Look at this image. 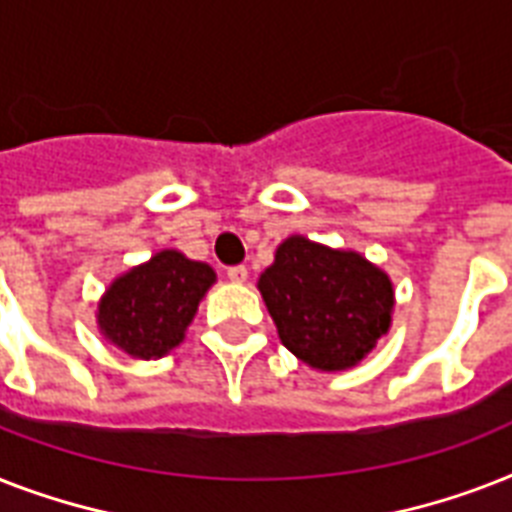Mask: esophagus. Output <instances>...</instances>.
I'll use <instances>...</instances> for the list:
<instances>
[{
	"instance_id": "1",
	"label": "esophagus",
	"mask_w": 512,
	"mask_h": 512,
	"mask_svg": "<svg viewBox=\"0 0 512 512\" xmlns=\"http://www.w3.org/2000/svg\"><path fill=\"white\" fill-rule=\"evenodd\" d=\"M228 279H231L233 284H244V281L249 279V271L244 265H233V268H228Z\"/></svg>"
}]
</instances>
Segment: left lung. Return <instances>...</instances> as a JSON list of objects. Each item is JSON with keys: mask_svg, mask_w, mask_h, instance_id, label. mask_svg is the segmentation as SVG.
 I'll list each match as a JSON object with an SVG mask.
<instances>
[{"mask_svg": "<svg viewBox=\"0 0 512 512\" xmlns=\"http://www.w3.org/2000/svg\"><path fill=\"white\" fill-rule=\"evenodd\" d=\"M257 289L284 348L316 372L358 366L393 324L396 289L380 265L300 233L276 247Z\"/></svg>", "mask_w": 512, "mask_h": 512, "instance_id": "left-lung-1", "label": "left lung"}]
</instances>
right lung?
<instances>
[{"label": "right lung", "mask_w": 512, "mask_h": 512, "mask_svg": "<svg viewBox=\"0 0 512 512\" xmlns=\"http://www.w3.org/2000/svg\"><path fill=\"white\" fill-rule=\"evenodd\" d=\"M215 281L212 265L177 249H162L108 284L95 311L98 332L140 361L167 356L185 340L199 303Z\"/></svg>", "instance_id": "1"}]
</instances>
